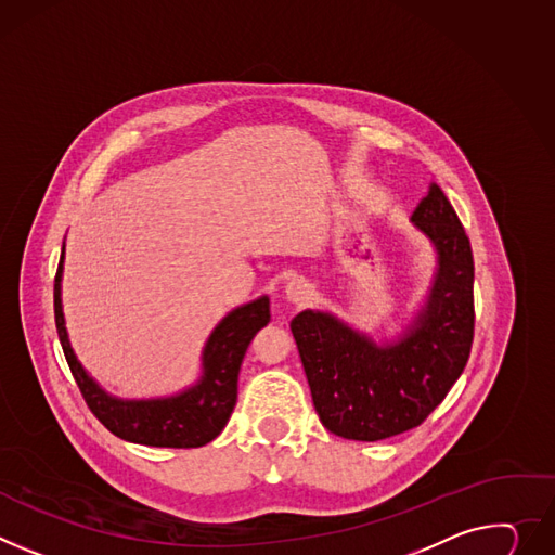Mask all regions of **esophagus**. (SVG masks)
Returning <instances> with one entry per match:
<instances>
[{"mask_svg":"<svg viewBox=\"0 0 555 555\" xmlns=\"http://www.w3.org/2000/svg\"><path fill=\"white\" fill-rule=\"evenodd\" d=\"M312 283L304 276H294L287 285H285V296L287 300H292V304L300 306V304H308V300L312 298Z\"/></svg>","mask_w":555,"mask_h":555,"instance_id":"34e87169","label":"esophagus"}]
</instances>
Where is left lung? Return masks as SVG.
<instances>
[{"mask_svg":"<svg viewBox=\"0 0 555 555\" xmlns=\"http://www.w3.org/2000/svg\"><path fill=\"white\" fill-rule=\"evenodd\" d=\"M436 251L427 306L396 343L376 345L330 314L292 319L317 414L349 440H383L418 427L463 374L474 340V257L469 236L434 183L412 215Z\"/></svg>","mask_w":555,"mask_h":555,"instance_id":"left-lung-1","label":"left lung"}]
</instances>
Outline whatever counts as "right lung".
<instances>
[{
  "mask_svg": "<svg viewBox=\"0 0 555 555\" xmlns=\"http://www.w3.org/2000/svg\"><path fill=\"white\" fill-rule=\"evenodd\" d=\"M62 266L55 274V325L64 357L88 410L115 436L147 447H201L215 440L236 405V383L247 345L270 323V298L261 296L230 312L208 338L204 349V376L172 398L119 400L99 387L75 359L62 314Z\"/></svg>",
  "mask_w": 555,
  "mask_h": 555,
  "instance_id": "right-lung-1",
  "label": "right lung"
}]
</instances>
